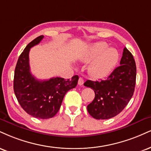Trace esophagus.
Here are the masks:
<instances>
[{"mask_svg": "<svg viewBox=\"0 0 151 151\" xmlns=\"http://www.w3.org/2000/svg\"><path fill=\"white\" fill-rule=\"evenodd\" d=\"M83 83V78L82 77H79V81H78V84L79 85H82Z\"/></svg>", "mask_w": 151, "mask_h": 151, "instance_id": "34e87169", "label": "esophagus"}]
</instances>
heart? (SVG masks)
<instances>
[{
    "instance_id": "heart-1",
    "label": "heart",
    "mask_w": 151,
    "mask_h": 151,
    "mask_svg": "<svg viewBox=\"0 0 151 151\" xmlns=\"http://www.w3.org/2000/svg\"><path fill=\"white\" fill-rule=\"evenodd\" d=\"M108 48L105 42L94 43L90 47L83 58L85 63H91L88 73L94 78H102L108 75L115 67L118 60V52L113 48Z\"/></svg>"
}]
</instances>
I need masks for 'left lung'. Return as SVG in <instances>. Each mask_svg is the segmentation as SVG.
<instances>
[{
  "instance_id": "obj_1",
  "label": "left lung",
  "mask_w": 151,
  "mask_h": 151,
  "mask_svg": "<svg viewBox=\"0 0 151 151\" xmlns=\"http://www.w3.org/2000/svg\"><path fill=\"white\" fill-rule=\"evenodd\" d=\"M137 68L133 55L125 47L120 65L115 68L104 80H87L84 86L95 92L93 101L87 110L96 119L112 118L124 110L134 92Z\"/></svg>"
}]
</instances>
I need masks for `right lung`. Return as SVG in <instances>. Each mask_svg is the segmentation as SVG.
Wrapping results in <instances>:
<instances>
[{"instance_id": "1", "label": "right lung", "mask_w": 151, "mask_h": 151, "mask_svg": "<svg viewBox=\"0 0 151 151\" xmlns=\"http://www.w3.org/2000/svg\"><path fill=\"white\" fill-rule=\"evenodd\" d=\"M38 36L30 42L19 55L14 70V92L22 108L29 115L38 119L54 117L60 108L64 96L75 88L79 77L71 79L52 77L48 80H38L30 72L29 53L30 48L43 39Z\"/></svg>"}]
</instances>
